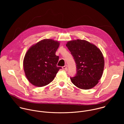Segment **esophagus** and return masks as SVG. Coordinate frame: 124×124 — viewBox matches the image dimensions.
<instances>
[{"label": "esophagus", "mask_w": 124, "mask_h": 124, "mask_svg": "<svg viewBox=\"0 0 124 124\" xmlns=\"http://www.w3.org/2000/svg\"><path fill=\"white\" fill-rule=\"evenodd\" d=\"M62 69H63V70H67V65H65V66H63L62 67Z\"/></svg>", "instance_id": "esophagus-1"}]
</instances>
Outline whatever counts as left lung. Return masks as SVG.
<instances>
[{
    "instance_id": "obj_1",
    "label": "left lung",
    "mask_w": 124,
    "mask_h": 124,
    "mask_svg": "<svg viewBox=\"0 0 124 124\" xmlns=\"http://www.w3.org/2000/svg\"><path fill=\"white\" fill-rule=\"evenodd\" d=\"M76 64L77 74L70 77L72 83L81 89H90L101 79L104 61L100 49L85 40L70 41L66 44Z\"/></svg>"
}]
</instances>
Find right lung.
Returning a JSON list of instances; mask_svg holds the SVG:
<instances>
[{
	"mask_svg": "<svg viewBox=\"0 0 124 124\" xmlns=\"http://www.w3.org/2000/svg\"><path fill=\"white\" fill-rule=\"evenodd\" d=\"M59 43L44 39L32 46L25 55L23 65L28 81L37 87L46 86L54 79L58 70L59 56L55 53Z\"/></svg>",
	"mask_w": 124,
	"mask_h": 124,
	"instance_id": "obj_1",
	"label": "right lung"
}]
</instances>
